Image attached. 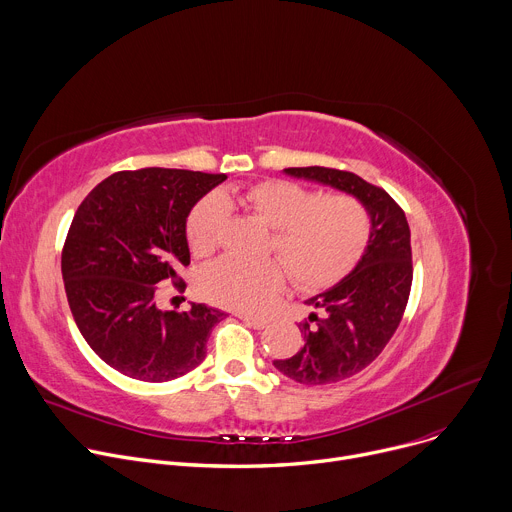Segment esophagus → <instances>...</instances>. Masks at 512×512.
Listing matches in <instances>:
<instances>
[{"label":"esophagus","mask_w":512,"mask_h":512,"mask_svg":"<svg viewBox=\"0 0 512 512\" xmlns=\"http://www.w3.org/2000/svg\"><path fill=\"white\" fill-rule=\"evenodd\" d=\"M239 318L243 320V322H247L251 328H255V330H263V328H267V320L265 318H257V316H249V314H239Z\"/></svg>","instance_id":"obj_1"}]
</instances>
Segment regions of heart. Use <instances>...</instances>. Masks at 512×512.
Here are the masks:
<instances>
[{
  "label": "heart",
  "instance_id": "1",
  "mask_svg": "<svg viewBox=\"0 0 512 512\" xmlns=\"http://www.w3.org/2000/svg\"><path fill=\"white\" fill-rule=\"evenodd\" d=\"M241 202L275 229L263 261L221 257L204 267L200 289L212 304L239 312H261L283 289L289 271L302 289L338 283L362 259L371 241V214L356 196H320L296 182L263 180L225 194L204 196L190 212L186 235L196 255H208L225 237L231 206Z\"/></svg>",
  "mask_w": 512,
  "mask_h": 512
}]
</instances>
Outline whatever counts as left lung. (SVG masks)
<instances>
[{"instance_id":"1","label":"left lung","mask_w":512,"mask_h":512,"mask_svg":"<svg viewBox=\"0 0 512 512\" xmlns=\"http://www.w3.org/2000/svg\"><path fill=\"white\" fill-rule=\"evenodd\" d=\"M285 174L356 196L371 214V241L340 283L308 300L320 312L300 322L302 348L273 367L302 385H330L367 369L395 334L413 281L411 233L403 208L379 186L344 170L310 166Z\"/></svg>"}]
</instances>
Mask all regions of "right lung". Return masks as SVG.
<instances>
[{
  "mask_svg": "<svg viewBox=\"0 0 512 512\" xmlns=\"http://www.w3.org/2000/svg\"><path fill=\"white\" fill-rule=\"evenodd\" d=\"M227 174L141 168L97 184L72 218L62 247L66 300L89 346L115 371L145 383L174 381L206 356L216 322L227 314L192 304L156 306L158 283L190 263L186 218Z\"/></svg>",
  "mask_w": 512,
  "mask_h": 512,
  "instance_id": "1",
  "label": "right lung"
}]
</instances>
